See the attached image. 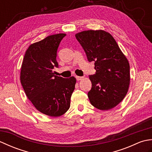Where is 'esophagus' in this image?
Segmentation results:
<instances>
[{"label": "esophagus", "instance_id": "34e87169", "mask_svg": "<svg viewBox=\"0 0 152 152\" xmlns=\"http://www.w3.org/2000/svg\"><path fill=\"white\" fill-rule=\"evenodd\" d=\"M76 80H78V81H80V80H82L84 78L83 76H76Z\"/></svg>", "mask_w": 152, "mask_h": 152}]
</instances>
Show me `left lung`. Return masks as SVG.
<instances>
[{
  "label": "left lung",
  "instance_id": "8db88e82",
  "mask_svg": "<svg viewBox=\"0 0 152 152\" xmlns=\"http://www.w3.org/2000/svg\"><path fill=\"white\" fill-rule=\"evenodd\" d=\"M88 59L95 61L96 74L89 76L92 88L88 92L91 104L108 110L120 103L128 91L130 66L116 41L108 32L88 30L75 34Z\"/></svg>",
  "mask_w": 152,
  "mask_h": 152
}]
</instances>
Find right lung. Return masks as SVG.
Here are the masks:
<instances>
[{
  "instance_id": "1",
  "label": "right lung",
  "mask_w": 152,
  "mask_h": 152,
  "mask_svg": "<svg viewBox=\"0 0 152 152\" xmlns=\"http://www.w3.org/2000/svg\"><path fill=\"white\" fill-rule=\"evenodd\" d=\"M66 34H56L31 44L23 60L20 80L25 94L37 110L59 117L70 108V97L76 83L69 78L55 75L58 67L57 51Z\"/></svg>"
}]
</instances>
